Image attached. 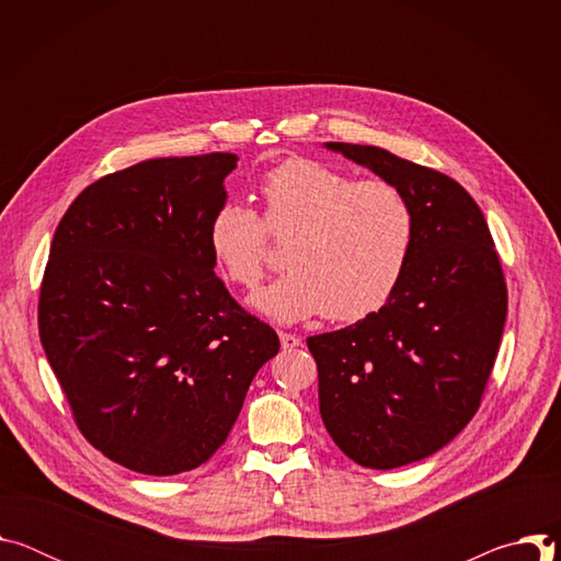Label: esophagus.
Returning a JSON list of instances; mask_svg holds the SVG:
<instances>
[{
	"mask_svg": "<svg viewBox=\"0 0 561 561\" xmlns=\"http://www.w3.org/2000/svg\"><path fill=\"white\" fill-rule=\"evenodd\" d=\"M279 342H282V348L284 351H290V348H297L301 344V340L297 335H290V333H279Z\"/></svg>",
	"mask_w": 561,
	"mask_h": 561,
	"instance_id": "1",
	"label": "esophagus"
}]
</instances>
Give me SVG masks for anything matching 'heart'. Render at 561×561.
<instances>
[{
  "label": "heart",
  "instance_id": "b5f03b06",
  "mask_svg": "<svg viewBox=\"0 0 561 561\" xmlns=\"http://www.w3.org/2000/svg\"><path fill=\"white\" fill-rule=\"evenodd\" d=\"M264 221L239 202H224L208 221L206 242L221 273L255 288L266 268V229L293 230L282 277L251 297L279 324L324 312L357 322L379 310L402 284L415 247V213L383 180L355 182L314 159L293 157L260 184Z\"/></svg>",
  "mask_w": 561,
  "mask_h": 561
}]
</instances>
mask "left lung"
Segmentation results:
<instances>
[{"mask_svg":"<svg viewBox=\"0 0 561 561\" xmlns=\"http://www.w3.org/2000/svg\"><path fill=\"white\" fill-rule=\"evenodd\" d=\"M324 148L394 184L415 213L394 295L306 340L329 435L359 466L388 470L437 453L477 413L504 333L506 282L482 210L455 180L377 146Z\"/></svg>","mask_w":561,"mask_h":561,"instance_id":"obj_1","label":"left lung"}]
</instances>
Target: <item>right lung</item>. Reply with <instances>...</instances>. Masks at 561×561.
Wrapping results in <instances>:
<instances>
[{"label": "right lung", "mask_w": 561, "mask_h": 561, "mask_svg": "<svg viewBox=\"0 0 561 561\" xmlns=\"http://www.w3.org/2000/svg\"><path fill=\"white\" fill-rule=\"evenodd\" d=\"M237 154L146 159L61 217L39 337L75 422L108 459L178 474L210 459L277 333L215 275L206 230Z\"/></svg>", "instance_id": "right-lung-1"}]
</instances>
